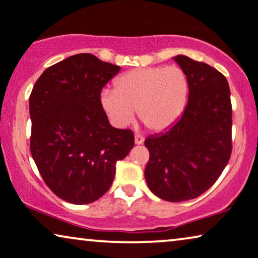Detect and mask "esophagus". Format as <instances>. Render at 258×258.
I'll return each instance as SVG.
<instances>
[{"instance_id":"esophagus-1","label":"esophagus","mask_w":258,"mask_h":258,"mask_svg":"<svg viewBox=\"0 0 258 258\" xmlns=\"http://www.w3.org/2000/svg\"><path fill=\"white\" fill-rule=\"evenodd\" d=\"M144 137L143 136H140V135H136V137H135V143L137 144V145H142V144L144 143Z\"/></svg>"}]
</instances>
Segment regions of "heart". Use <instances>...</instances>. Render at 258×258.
I'll return each instance as SVG.
<instances>
[{
	"label": "heart",
	"instance_id": "obj_1",
	"mask_svg": "<svg viewBox=\"0 0 258 258\" xmlns=\"http://www.w3.org/2000/svg\"><path fill=\"white\" fill-rule=\"evenodd\" d=\"M188 79L178 66L136 68L116 79L114 89H104L100 104L116 127L140 121L152 131H164L183 114L187 104Z\"/></svg>",
	"mask_w": 258,
	"mask_h": 258
}]
</instances>
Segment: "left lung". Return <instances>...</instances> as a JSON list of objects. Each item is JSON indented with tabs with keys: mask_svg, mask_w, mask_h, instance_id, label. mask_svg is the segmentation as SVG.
I'll list each match as a JSON object with an SVG mask.
<instances>
[{
	"mask_svg": "<svg viewBox=\"0 0 258 258\" xmlns=\"http://www.w3.org/2000/svg\"><path fill=\"white\" fill-rule=\"evenodd\" d=\"M173 59L187 75V105L166 131L146 138L145 179L157 197L184 202L209 190L228 164L232 108L224 75L185 55Z\"/></svg>",
	"mask_w": 258,
	"mask_h": 258,
	"instance_id": "left-lung-1",
	"label": "left lung"
}]
</instances>
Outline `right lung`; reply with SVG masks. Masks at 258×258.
<instances>
[{"instance_id":"right-lung-1","label":"right lung","mask_w":258,"mask_h":258,"mask_svg":"<svg viewBox=\"0 0 258 258\" xmlns=\"http://www.w3.org/2000/svg\"><path fill=\"white\" fill-rule=\"evenodd\" d=\"M119 66L77 54L48 67L29 97L30 152L47 186L72 204L93 203L111 187L115 164L135 146L131 130L114 128L100 104Z\"/></svg>"}]
</instances>
